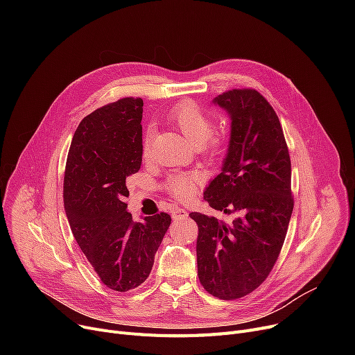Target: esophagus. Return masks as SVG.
<instances>
[{
	"instance_id": "1",
	"label": "esophagus",
	"mask_w": 355,
	"mask_h": 355,
	"mask_svg": "<svg viewBox=\"0 0 355 355\" xmlns=\"http://www.w3.org/2000/svg\"><path fill=\"white\" fill-rule=\"evenodd\" d=\"M173 214V218L174 220H180V218H187V216H189V213L185 211L184 209H181V207H175L173 211H171Z\"/></svg>"
}]
</instances>
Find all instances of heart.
<instances>
[{
    "mask_svg": "<svg viewBox=\"0 0 355 355\" xmlns=\"http://www.w3.org/2000/svg\"><path fill=\"white\" fill-rule=\"evenodd\" d=\"M170 121L181 130V134L200 151L210 158H217L225 154L229 146L230 137L226 128L213 130V116L194 102L178 103L170 114ZM153 130L146 129L142 137V157L151 154ZM200 177L193 173L173 174L168 177L165 187L174 198L184 201L197 193Z\"/></svg>",
    "mask_w": 355,
    "mask_h": 355,
    "instance_id": "heart-1",
    "label": "heart"
}]
</instances>
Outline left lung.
Instances as JSON below:
<instances>
[{
	"label": "left lung",
	"instance_id": "left-lung-1",
	"mask_svg": "<svg viewBox=\"0 0 355 355\" xmlns=\"http://www.w3.org/2000/svg\"><path fill=\"white\" fill-rule=\"evenodd\" d=\"M232 119L221 173L204 200L233 220L190 213L197 223L198 279L210 295L239 300L265 282L281 253L293 210L291 158L270 103L254 89L213 101Z\"/></svg>",
	"mask_w": 355,
	"mask_h": 355
}]
</instances>
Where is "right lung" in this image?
<instances>
[{
	"label": "right lung",
	"instance_id": "add662e5",
	"mask_svg": "<svg viewBox=\"0 0 355 355\" xmlns=\"http://www.w3.org/2000/svg\"><path fill=\"white\" fill-rule=\"evenodd\" d=\"M141 98H123L87 115L69 149L63 198L71 233L103 285L126 292L151 273L171 225L166 213L134 221L126 178L142 162Z\"/></svg>",
	"mask_w": 355,
	"mask_h": 355
}]
</instances>
